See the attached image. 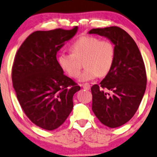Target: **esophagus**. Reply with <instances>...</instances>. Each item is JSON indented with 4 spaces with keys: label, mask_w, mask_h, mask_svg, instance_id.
Instances as JSON below:
<instances>
[{
    "label": "esophagus",
    "mask_w": 157,
    "mask_h": 157,
    "mask_svg": "<svg viewBox=\"0 0 157 157\" xmlns=\"http://www.w3.org/2000/svg\"><path fill=\"white\" fill-rule=\"evenodd\" d=\"M82 86H83V88L85 89V90H89L90 89V84H88V83H86V84H83Z\"/></svg>",
    "instance_id": "esophagus-1"
}]
</instances>
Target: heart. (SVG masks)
I'll return each mask as SVG.
<instances>
[{
  "mask_svg": "<svg viewBox=\"0 0 157 157\" xmlns=\"http://www.w3.org/2000/svg\"><path fill=\"white\" fill-rule=\"evenodd\" d=\"M71 53L59 52L57 62L63 72L72 78L79 74L83 59L84 71L78 77L81 82H89L98 75L105 76L111 71L115 58V46L110 40H100L93 36H84L71 44Z\"/></svg>",
  "mask_w": 157,
  "mask_h": 157,
  "instance_id": "b5f03b06",
  "label": "heart"
}]
</instances>
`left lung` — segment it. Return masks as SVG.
<instances>
[{
  "label": "left lung",
  "instance_id": "8db88e82",
  "mask_svg": "<svg viewBox=\"0 0 157 157\" xmlns=\"http://www.w3.org/2000/svg\"><path fill=\"white\" fill-rule=\"evenodd\" d=\"M89 33L105 36L115 46L111 71L100 85L91 88L94 113L104 125L115 128L129 121L138 109L146 88L144 62L135 40L123 29L96 28Z\"/></svg>",
  "mask_w": 157,
  "mask_h": 157
}]
</instances>
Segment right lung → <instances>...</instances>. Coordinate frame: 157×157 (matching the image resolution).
<instances>
[{
	"label": "right lung",
	"instance_id": "obj_1",
	"mask_svg": "<svg viewBox=\"0 0 157 157\" xmlns=\"http://www.w3.org/2000/svg\"><path fill=\"white\" fill-rule=\"evenodd\" d=\"M77 30L75 26L71 30L35 31L15 55L11 78L17 100L28 119L46 130L65 122L72 111L73 97L81 89L63 74L56 57Z\"/></svg>",
	"mask_w": 157,
	"mask_h": 157
}]
</instances>
